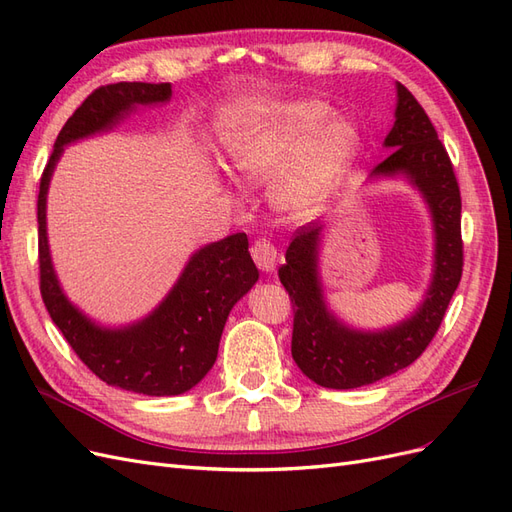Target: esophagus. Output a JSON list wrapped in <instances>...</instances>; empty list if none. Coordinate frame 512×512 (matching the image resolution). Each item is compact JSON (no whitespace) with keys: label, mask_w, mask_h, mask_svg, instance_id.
I'll return each instance as SVG.
<instances>
[{"label":"esophagus","mask_w":512,"mask_h":512,"mask_svg":"<svg viewBox=\"0 0 512 512\" xmlns=\"http://www.w3.org/2000/svg\"><path fill=\"white\" fill-rule=\"evenodd\" d=\"M251 255H253V261L257 264V268L264 272H272L276 268V261H279L276 246L266 238L255 240V244L251 246Z\"/></svg>","instance_id":"esophagus-1"}]
</instances>
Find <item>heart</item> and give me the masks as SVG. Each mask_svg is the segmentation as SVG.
I'll return each mask as SVG.
<instances>
[{
	"label": "heart",
	"mask_w": 512,
	"mask_h": 512,
	"mask_svg": "<svg viewBox=\"0 0 512 512\" xmlns=\"http://www.w3.org/2000/svg\"><path fill=\"white\" fill-rule=\"evenodd\" d=\"M225 152L248 182H266L289 171L276 199L291 212L309 214L337 191L360 150L358 128L334 118L315 98L244 105L225 126Z\"/></svg>",
	"instance_id": "obj_1"
}]
</instances>
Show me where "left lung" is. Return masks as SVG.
<instances>
[{
  "mask_svg": "<svg viewBox=\"0 0 512 512\" xmlns=\"http://www.w3.org/2000/svg\"><path fill=\"white\" fill-rule=\"evenodd\" d=\"M394 126L384 145L392 154L371 175H407L429 203L435 227V270L418 311L382 332L347 328L328 309L317 276L319 223L296 229L279 268L294 306L291 356L300 371L324 388H360L397 373L420 358L440 328L463 272L461 193L450 156L435 126L405 85L397 83Z\"/></svg>",
  "mask_w": 512,
  "mask_h": 512,
  "instance_id": "1",
  "label": "left lung"
}]
</instances>
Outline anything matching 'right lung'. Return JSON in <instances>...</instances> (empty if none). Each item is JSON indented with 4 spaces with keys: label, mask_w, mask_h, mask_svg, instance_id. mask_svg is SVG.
Returning <instances> with one entry per match:
<instances>
[{
    "label": "right lung",
    "mask_w": 512,
    "mask_h": 512,
    "mask_svg": "<svg viewBox=\"0 0 512 512\" xmlns=\"http://www.w3.org/2000/svg\"><path fill=\"white\" fill-rule=\"evenodd\" d=\"M169 96V83L122 81L98 87L57 135L38 193L40 294L51 319L102 382L148 397L182 394L212 369L229 311L259 279L246 233L199 248L152 315L133 326L109 330L92 324L72 306L57 283L47 242V191L66 143L109 130L137 105L165 102Z\"/></svg>",
    "instance_id": "add662e5"
}]
</instances>
